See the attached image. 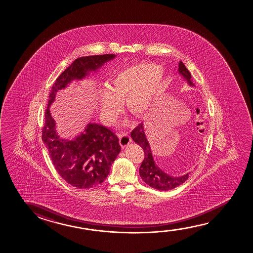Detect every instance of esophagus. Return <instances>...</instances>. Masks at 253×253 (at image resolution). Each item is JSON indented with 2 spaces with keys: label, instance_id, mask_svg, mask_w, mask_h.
I'll return each mask as SVG.
<instances>
[{
  "label": "esophagus",
  "instance_id": "obj_1",
  "mask_svg": "<svg viewBox=\"0 0 253 253\" xmlns=\"http://www.w3.org/2000/svg\"><path fill=\"white\" fill-rule=\"evenodd\" d=\"M118 137H119V142L122 147H125L128 145L129 142H131V137L128 135V132H123V133H118Z\"/></svg>",
  "mask_w": 253,
  "mask_h": 253
}]
</instances>
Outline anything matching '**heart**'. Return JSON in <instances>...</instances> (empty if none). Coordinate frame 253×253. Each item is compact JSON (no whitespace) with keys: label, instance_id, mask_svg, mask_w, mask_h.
Returning a JSON list of instances; mask_svg holds the SVG:
<instances>
[{"label":"heart","instance_id":"heart-1","mask_svg":"<svg viewBox=\"0 0 253 253\" xmlns=\"http://www.w3.org/2000/svg\"><path fill=\"white\" fill-rule=\"evenodd\" d=\"M165 73L154 63H138L118 70L111 77L107 90L99 97V107L104 121L111 124L118 115V102L125 100L130 114L141 116L149 110L159 93Z\"/></svg>","mask_w":253,"mask_h":253}]
</instances>
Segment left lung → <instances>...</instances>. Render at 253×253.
I'll list each match as a JSON object with an SVG mask.
<instances>
[{
  "instance_id": "8db88e82",
  "label": "left lung",
  "mask_w": 253,
  "mask_h": 253,
  "mask_svg": "<svg viewBox=\"0 0 253 253\" xmlns=\"http://www.w3.org/2000/svg\"><path fill=\"white\" fill-rule=\"evenodd\" d=\"M179 73L180 75L184 77L185 80H187L190 85L194 86V83L191 80L190 73L181 61L179 63ZM131 137L133 141L137 143L140 147H142L144 151V159L139 169V173L142 180L147 185H149L153 188H156L157 190L168 191L179 187L188 179L189 173H186L182 176H171L169 174L164 173L163 170L156 165L153 159L151 149L148 140L146 138L142 124L137 125L132 130Z\"/></svg>"
}]
</instances>
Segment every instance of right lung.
Wrapping results in <instances>:
<instances>
[{"label":"right lung","mask_w":253,"mask_h":253,"mask_svg":"<svg viewBox=\"0 0 253 253\" xmlns=\"http://www.w3.org/2000/svg\"><path fill=\"white\" fill-rule=\"evenodd\" d=\"M115 56L103 54L78 58L58 77L49 95L42 140L57 172L67 183L77 188L95 187L106 179L111 164L121 151L119 140L110 128L97 124L87 125L84 131L73 141L59 138L49 107L58 90L66 88L72 80H82L89 72L96 71Z\"/></svg>","instance_id":"1"}]
</instances>
